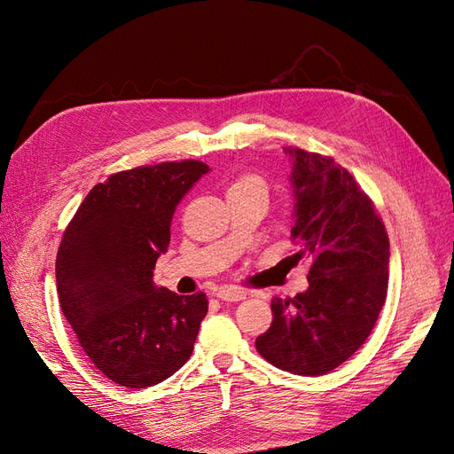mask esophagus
<instances>
[{
	"mask_svg": "<svg viewBox=\"0 0 454 454\" xmlns=\"http://www.w3.org/2000/svg\"><path fill=\"white\" fill-rule=\"evenodd\" d=\"M215 297L222 301H242V299H246V292L239 290V287L225 286V287H219V290L215 292Z\"/></svg>",
	"mask_w": 454,
	"mask_h": 454,
	"instance_id": "esophagus-1",
	"label": "esophagus"
}]
</instances>
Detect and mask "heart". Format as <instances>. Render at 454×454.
Listing matches in <instances>:
<instances>
[{
	"mask_svg": "<svg viewBox=\"0 0 454 454\" xmlns=\"http://www.w3.org/2000/svg\"><path fill=\"white\" fill-rule=\"evenodd\" d=\"M240 184H261V182L257 180V177H254V176H248V177H242V180H240V182H237L235 185H240Z\"/></svg>",
	"mask_w": 454,
	"mask_h": 454,
	"instance_id": "obj_1",
	"label": "heart"
}]
</instances>
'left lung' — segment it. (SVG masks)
Here are the masks:
<instances>
[{
    "instance_id": "8db88e82",
    "label": "left lung",
    "mask_w": 454,
    "mask_h": 454,
    "mask_svg": "<svg viewBox=\"0 0 454 454\" xmlns=\"http://www.w3.org/2000/svg\"><path fill=\"white\" fill-rule=\"evenodd\" d=\"M284 151L294 162V257L310 261L309 287L272 299V324L255 348L272 365L316 377L347 362L373 329L387 299L390 242L347 168L299 147Z\"/></svg>"
}]
</instances>
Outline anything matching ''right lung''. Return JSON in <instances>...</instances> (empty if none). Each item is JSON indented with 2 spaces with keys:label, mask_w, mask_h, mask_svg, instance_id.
I'll return each instance as SVG.
<instances>
[{
  "label": "right lung",
  "mask_w": 454,
  "mask_h": 454,
  "mask_svg": "<svg viewBox=\"0 0 454 454\" xmlns=\"http://www.w3.org/2000/svg\"><path fill=\"white\" fill-rule=\"evenodd\" d=\"M208 172L200 160L117 172L90 189L64 231L62 314L94 367L121 387L167 380L193 352L208 299L155 286L153 269L170 244L176 206Z\"/></svg>",
  "instance_id": "1"
}]
</instances>
